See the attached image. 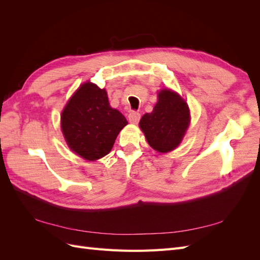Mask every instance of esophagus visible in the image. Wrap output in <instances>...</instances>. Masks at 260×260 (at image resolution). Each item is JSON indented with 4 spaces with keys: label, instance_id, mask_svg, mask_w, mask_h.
Returning a JSON list of instances; mask_svg holds the SVG:
<instances>
[{
    "label": "esophagus",
    "instance_id": "obj_1",
    "mask_svg": "<svg viewBox=\"0 0 260 260\" xmlns=\"http://www.w3.org/2000/svg\"><path fill=\"white\" fill-rule=\"evenodd\" d=\"M140 118H141V114L139 112L133 111L129 114V120L132 123H138L139 120H140Z\"/></svg>",
    "mask_w": 260,
    "mask_h": 260
}]
</instances>
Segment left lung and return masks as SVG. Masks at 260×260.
Instances as JSON below:
<instances>
[{"label": "left lung", "instance_id": "1", "mask_svg": "<svg viewBox=\"0 0 260 260\" xmlns=\"http://www.w3.org/2000/svg\"><path fill=\"white\" fill-rule=\"evenodd\" d=\"M188 123L190 111L184 100L170 90H162L153 112L141 118L140 128L149 145L167 153L180 144Z\"/></svg>", "mask_w": 260, "mask_h": 260}]
</instances>
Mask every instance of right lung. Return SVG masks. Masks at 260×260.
<instances>
[{
  "instance_id": "right-lung-1",
  "label": "right lung",
  "mask_w": 260,
  "mask_h": 260,
  "mask_svg": "<svg viewBox=\"0 0 260 260\" xmlns=\"http://www.w3.org/2000/svg\"><path fill=\"white\" fill-rule=\"evenodd\" d=\"M60 119L69 147L86 160H96L111 152L118 133L128 123L109 105L106 91L91 82L78 89Z\"/></svg>"
}]
</instances>
